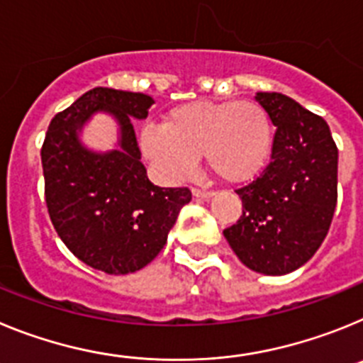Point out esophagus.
Here are the masks:
<instances>
[{
  "label": "esophagus",
  "mask_w": 363,
  "mask_h": 363,
  "mask_svg": "<svg viewBox=\"0 0 363 363\" xmlns=\"http://www.w3.org/2000/svg\"><path fill=\"white\" fill-rule=\"evenodd\" d=\"M192 194L196 198H201V200H209V198H213L214 192L213 191H207V189H200V187H194L192 189Z\"/></svg>",
  "instance_id": "34e87169"
}]
</instances>
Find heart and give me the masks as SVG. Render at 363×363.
Wrapping results in <instances>:
<instances>
[{
    "mask_svg": "<svg viewBox=\"0 0 363 363\" xmlns=\"http://www.w3.org/2000/svg\"><path fill=\"white\" fill-rule=\"evenodd\" d=\"M274 129L256 101H191L167 112L163 125L140 134L142 152L165 182H184L203 152L207 165L225 182L256 178L271 158Z\"/></svg>",
    "mask_w": 363,
    "mask_h": 363,
    "instance_id": "1",
    "label": "heart"
}]
</instances>
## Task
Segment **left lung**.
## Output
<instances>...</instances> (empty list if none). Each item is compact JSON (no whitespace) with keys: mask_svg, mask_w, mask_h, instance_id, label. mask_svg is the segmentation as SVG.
<instances>
[{"mask_svg":"<svg viewBox=\"0 0 363 363\" xmlns=\"http://www.w3.org/2000/svg\"><path fill=\"white\" fill-rule=\"evenodd\" d=\"M256 99L277 127L271 162L236 189L242 216L223 230L249 269L287 274L309 262L325 240L338 200V149L318 114L280 92Z\"/></svg>","mask_w":363,"mask_h":363,"instance_id":"obj_1","label":"left lung"}]
</instances>
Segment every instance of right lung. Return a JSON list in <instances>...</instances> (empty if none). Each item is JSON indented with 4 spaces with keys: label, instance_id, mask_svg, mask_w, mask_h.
Masks as SVG:
<instances>
[{
    "label": "right lung",
    "instance_id": "1",
    "mask_svg": "<svg viewBox=\"0 0 363 363\" xmlns=\"http://www.w3.org/2000/svg\"><path fill=\"white\" fill-rule=\"evenodd\" d=\"M150 96L96 86L50 121L41 147L45 203L57 236L83 264L107 274H129L150 264L176 218L192 198L187 187L150 184L136 142ZM98 110L121 123V149L86 151L77 130Z\"/></svg>",
    "mask_w": 363,
    "mask_h": 363
}]
</instances>
